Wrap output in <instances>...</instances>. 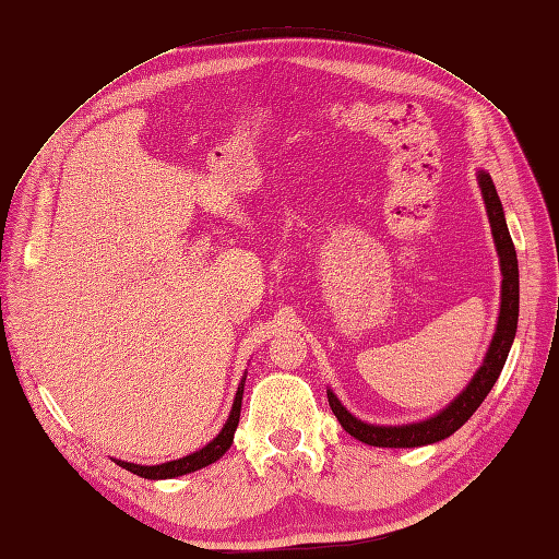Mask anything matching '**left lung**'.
<instances>
[{
    "instance_id": "obj_1",
    "label": "left lung",
    "mask_w": 559,
    "mask_h": 559,
    "mask_svg": "<svg viewBox=\"0 0 559 559\" xmlns=\"http://www.w3.org/2000/svg\"><path fill=\"white\" fill-rule=\"evenodd\" d=\"M478 186L485 200V210L489 226H492V238L495 247L499 253V267H501V306H499V317H497V329L492 335V343H489L485 359L480 368L476 370V376L471 378V382L462 389L460 394L450 401L443 411H438L436 415L411 421V425H370V421L359 419L357 415H352L341 399L335 396L333 389H326L329 405L333 415L341 421V427L357 438V441L366 445H376V448H421V445H431L443 441V438L452 436L456 429L466 425V419L480 408V403L489 394V389L495 386L497 378L501 376V368L509 359L511 345L515 341V331H518V312H520V275H518V257H515V247L511 240L509 226H506V216L501 200L497 195L495 181L489 177V173L478 170Z\"/></svg>"
}]
</instances>
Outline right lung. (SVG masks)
<instances>
[{"label":"right lung","mask_w":559,"mask_h":559,"mask_svg":"<svg viewBox=\"0 0 559 559\" xmlns=\"http://www.w3.org/2000/svg\"><path fill=\"white\" fill-rule=\"evenodd\" d=\"M245 380H247V373L242 376V380L238 384V392H235L233 408H230V415L226 419V425L222 427V431H218L216 438H212V441L205 448H200V450L186 454V456H179V460L165 462V464H154V466L132 464V462H123V460H114V462L118 466H123L126 471L134 473V476L146 478V480H170V478L186 476V473H193L198 468H205V466L214 464L216 460H222V456L228 452V448L233 445V436H235V429H238L240 408H242V394H245Z\"/></svg>","instance_id":"1"}]
</instances>
